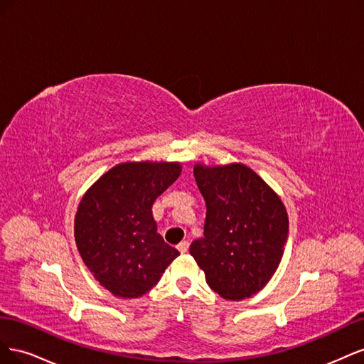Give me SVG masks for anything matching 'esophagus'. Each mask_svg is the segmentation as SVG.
I'll return each instance as SVG.
<instances>
[{"label": "esophagus", "mask_w": 364, "mask_h": 364, "mask_svg": "<svg viewBox=\"0 0 364 364\" xmlns=\"http://www.w3.org/2000/svg\"><path fill=\"white\" fill-rule=\"evenodd\" d=\"M188 241H182V243H179L178 245V250L181 252V253H186V252H188Z\"/></svg>", "instance_id": "obj_1"}]
</instances>
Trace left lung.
Masks as SVG:
<instances>
[{"mask_svg":"<svg viewBox=\"0 0 364 364\" xmlns=\"http://www.w3.org/2000/svg\"><path fill=\"white\" fill-rule=\"evenodd\" d=\"M206 202L203 237L190 253L209 287L228 301L257 294L277 272L289 235V215L272 186L240 162L194 165Z\"/></svg>","mask_w":364,"mask_h":364,"instance_id":"obj_1","label":"left lung"}]
</instances>
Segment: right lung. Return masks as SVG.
Wrapping results in <instances>:
<instances>
[{
  "label": "right lung",
  "instance_id": "right-lung-1",
  "mask_svg": "<svg viewBox=\"0 0 364 364\" xmlns=\"http://www.w3.org/2000/svg\"><path fill=\"white\" fill-rule=\"evenodd\" d=\"M181 173V162H121L83 194L74 218L75 245L92 277L114 296L146 294L179 257L156 232L151 206Z\"/></svg>",
  "mask_w": 364,
  "mask_h": 364
}]
</instances>
